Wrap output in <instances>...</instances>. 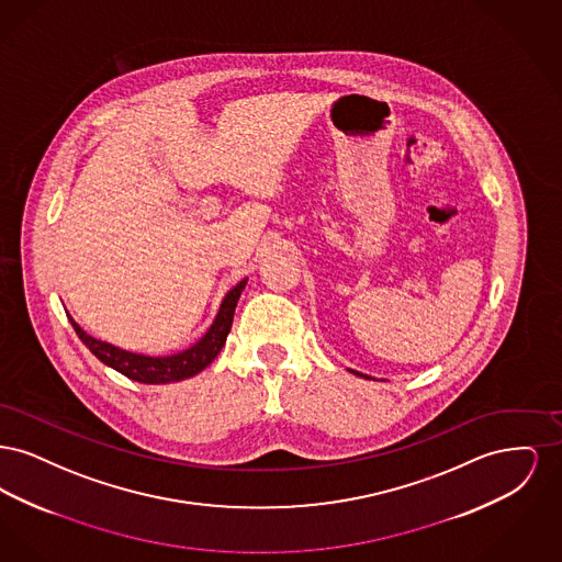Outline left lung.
<instances>
[{"mask_svg":"<svg viewBox=\"0 0 562 562\" xmlns=\"http://www.w3.org/2000/svg\"><path fill=\"white\" fill-rule=\"evenodd\" d=\"M351 373H353V374H360V376H364V379H369V376H367V374L356 373V371H351Z\"/></svg>","mask_w":562,"mask_h":562,"instance_id":"8db88e82","label":"left lung"}]
</instances>
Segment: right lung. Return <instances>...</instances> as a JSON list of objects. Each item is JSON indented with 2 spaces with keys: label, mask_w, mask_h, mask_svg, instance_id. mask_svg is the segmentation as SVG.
I'll list each match as a JSON object with an SVG mask.
<instances>
[{
  "label": "right lung",
  "mask_w": 562,
  "mask_h": 562,
  "mask_svg": "<svg viewBox=\"0 0 562 562\" xmlns=\"http://www.w3.org/2000/svg\"><path fill=\"white\" fill-rule=\"evenodd\" d=\"M244 286H246V280H241L240 284H236L229 293L225 294L213 326L195 346H191L181 353L166 356V358H151V356H140V353H133L126 349L115 348L111 344L99 341V339L90 337L88 333H83L80 324L74 318H69V322H71L74 330L78 333L81 344L90 349L103 364L115 369L117 373L138 381V383H172V381L189 379V376L204 371L216 358V353L225 346V339L232 330L234 312H236Z\"/></svg>",
  "instance_id": "add662e5"
}]
</instances>
